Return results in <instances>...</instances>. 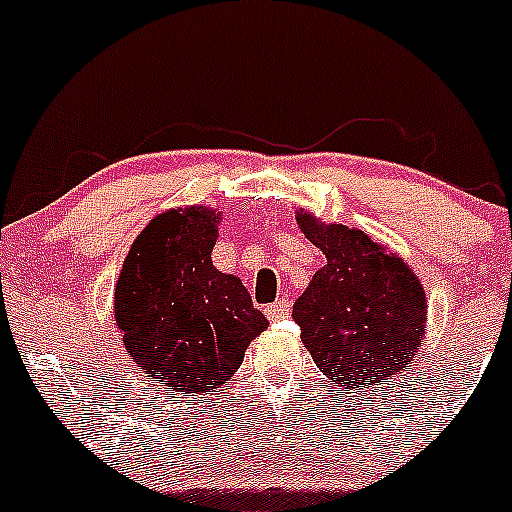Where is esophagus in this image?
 Here are the masks:
<instances>
[{
	"label": "esophagus",
	"mask_w": 512,
	"mask_h": 512,
	"mask_svg": "<svg viewBox=\"0 0 512 512\" xmlns=\"http://www.w3.org/2000/svg\"><path fill=\"white\" fill-rule=\"evenodd\" d=\"M290 315V302L288 300H276L273 305L266 307V317L271 322L276 320H285V317Z\"/></svg>",
	"instance_id": "esophagus-1"
}]
</instances>
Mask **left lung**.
I'll return each mask as SVG.
<instances>
[{
  "mask_svg": "<svg viewBox=\"0 0 512 512\" xmlns=\"http://www.w3.org/2000/svg\"><path fill=\"white\" fill-rule=\"evenodd\" d=\"M307 239L327 256L295 300L302 344L329 381L373 388L405 371L425 334V290L403 263L361 229L298 214Z\"/></svg>",
  "mask_w": 512,
  "mask_h": 512,
  "instance_id": "8db88e82",
  "label": "left lung"
}]
</instances>
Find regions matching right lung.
<instances>
[{"label": "right lung", "instance_id": "add662e5", "mask_svg": "<svg viewBox=\"0 0 512 512\" xmlns=\"http://www.w3.org/2000/svg\"><path fill=\"white\" fill-rule=\"evenodd\" d=\"M219 219L207 207L153 217L131 244L114 290L126 351L170 395L227 383L251 339L268 327L241 280L212 266Z\"/></svg>", "mask_w": 512, "mask_h": 512}]
</instances>
